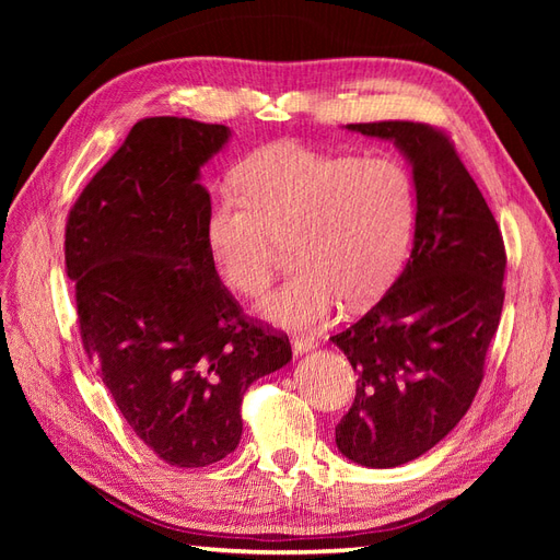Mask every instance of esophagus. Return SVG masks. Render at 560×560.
I'll use <instances>...</instances> for the list:
<instances>
[{
	"mask_svg": "<svg viewBox=\"0 0 560 560\" xmlns=\"http://www.w3.org/2000/svg\"><path fill=\"white\" fill-rule=\"evenodd\" d=\"M317 346V341L315 338H311V336H296V338H292V350H294V354H301V352H308V350H313Z\"/></svg>",
	"mask_w": 560,
	"mask_h": 560,
	"instance_id": "obj_1",
	"label": "esophagus"
}]
</instances>
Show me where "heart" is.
Wrapping results in <instances>:
<instances>
[{"instance_id":"b5f03b06","label":"heart","mask_w":560,"mask_h":560,"mask_svg":"<svg viewBox=\"0 0 560 560\" xmlns=\"http://www.w3.org/2000/svg\"><path fill=\"white\" fill-rule=\"evenodd\" d=\"M238 184L243 196L212 194L206 243L219 278L247 299L268 290L280 245L290 243L294 273L261 303L268 319L315 327L338 301L369 306L397 278L418 210L413 175L399 159L287 140L254 151Z\"/></svg>"}]
</instances>
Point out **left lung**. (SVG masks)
<instances>
[{
    "label": "left lung",
    "mask_w": 560,
    "mask_h": 560,
    "mask_svg": "<svg viewBox=\"0 0 560 560\" xmlns=\"http://www.w3.org/2000/svg\"><path fill=\"white\" fill-rule=\"evenodd\" d=\"M393 140L413 165L416 233L401 276L331 336L358 374L336 446L364 467H399L460 422L483 381L504 303L500 226L448 132L430 124H348Z\"/></svg>",
    "instance_id": "8db88e82"
}]
</instances>
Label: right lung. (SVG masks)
<instances>
[{
  "mask_svg": "<svg viewBox=\"0 0 560 560\" xmlns=\"http://www.w3.org/2000/svg\"><path fill=\"white\" fill-rule=\"evenodd\" d=\"M226 140L219 124L142 118L65 226L83 350L130 430L173 467L235 451L245 389L292 360L287 334L247 317L210 259L198 177Z\"/></svg>",
  "mask_w": 560,
  "mask_h": 560,
  "instance_id": "obj_1",
  "label": "right lung"
}]
</instances>
